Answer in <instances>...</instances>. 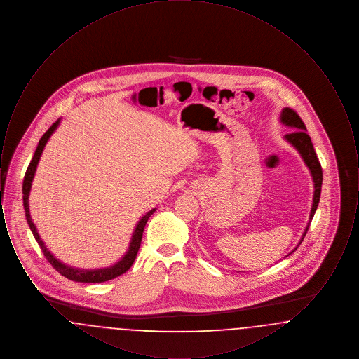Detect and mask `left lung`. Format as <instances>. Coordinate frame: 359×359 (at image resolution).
Wrapping results in <instances>:
<instances>
[{"instance_id": "1", "label": "left lung", "mask_w": 359, "mask_h": 359, "mask_svg": "<svg viewBox=\"0 0 359 359\" xmlns=\"http://www.w3.org/2000/svg\"><path fill=\"white\" fill-rule=\"evenodd\" d=\"M280 122L293 130V132H290L288 135H285L284 140L288 144H290L299 152V154L302 156L304 164L307 165L308 171L311 173L312 182H313V198H312V207H311V212H309V221H308L307 227H306V230H304V233H303V236L300 238V242L297 243V246H299L302 243V241L306 237V234H307L309 222L312 221L313 214H315L318 205H319L320 191H322V182H323V172H322L319 158H318V156L315 154L311 137L308 136L306 125H304V122L302 121V118L290 107H284L281 110V113H280ZM297 246L285 257L292 255L297 249Z\"/></svg>"}]
</instances>
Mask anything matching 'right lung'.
Returning a JSON list of instances; mask_svg holds the SVG:
<instances>
[{
  "label": "right lung",
  "mask_w": 359,
  "mask_h": 359,
  "mask_svg": "<svg viewBox=\"0 0 359 359\" xmlns=\"http://www.w3.org/2000/svg\"><path fill=\"white\" fill-rule=\"evenodd\" d=\"M60 125V118L56 121L51 128L43 135L39 141V145L34 151V158L31 160L28 170L25 172L24 176V182H22V203H24V210H25V218L27 222L31 227V231L34 234V239L37 241V243L40 245L43 253L46 258L50 261L52 266L65 277H67L69 280L76 281V283H104L109 280H113L116 277H118L121 274L125 273L135 262L136 259L140 245H141V239H142V233H144V227L148 222L149 217L156 211V208H152L151 211H148L147 214H144L140 221L137 222L136 227L132 233V238H130V243L128 248V252L121 257L120 261H117L116 264L107 266V268H97V269H82V268H75V266H69L67 264L62 262L60 259H57L56 257L52 255L51 252L48 250V248L46 246V243L43 242V239L40 238V234L37 233V229L34 226L31 212H29V194H31V188H32V182H34V173H36V168L37 164L40 161V157L43 154V151L48 142V140L51 138L53 132L57 129V126Z\"/></svg>",
  "instance_id": "1"
}]
</instances>
